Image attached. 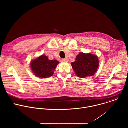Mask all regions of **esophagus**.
Wrapping results in <instances>:
<instances>
[{"label":"esophagus","instance_id":"obj_1","mask_svg":"<svg viewBox=\"0 0 128 128\" xmlns=\"http://www.w3.org/2000/svg\"><path fill=\"white\" fill-rule=\"evenodd\" d=\"M61 61L63 62H67V60L66 59H61Z\"/></svg>","mask_w":128,"mask_h":128}]
</instances>
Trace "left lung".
<instances>
[{
    "mask_svg": "<svg viewBox=\"0 0 128 128\" xmlns=\"http://www.w3.org/2000/svg\"><path fill=\"white\" fill-rule=\"evenodd\" d=\"M99 63L98 58L95 54L81 52L76 56V61L71 63V66L76 76L83 78L94 75Z\"/></svg>",
    "mask_w": 128,
    "mask_h": 128,
    "instance_id": "8db88e82",
    "label": "left lung"
}]
</instances>
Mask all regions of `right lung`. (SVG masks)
Returning <instances> with one entry per match:
<instances>
[{
    "label": "right lung",
    "instance_id": "right-lung-1",
    "mask_svg": "<svg viewBox=\"0 0 128 128\" xmlns=\"http://www.w3.org/2000/svg\"><path fill=\"white\" fill-rule=\"evenodd\" d=\"M59 63L57 60H50L46 56L42 54L31 61L30 67L36 76L47 78L53 75L54 71Z\"/></svg>",
    "mask_w": 128,
    "mask_h": 128
}]
</instances>
